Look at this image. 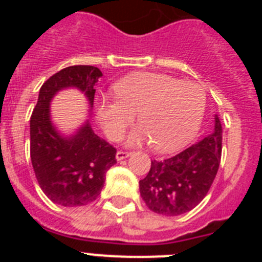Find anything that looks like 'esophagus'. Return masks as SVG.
Listing matches in <instances>:
<instances>
[{
    "instance_id": "esophagus-1",
    "label": "esophagus",
    "mask_w": 262,
    "mask_h": 262,
    "mask_svg": "<svg viewBox=\"0 0 262 262\" xmlns=\"http://www.w3.org/2000/svg\"><path fill=\"white\" fill-rule=\"evenodd\" d=\"M128 156H129V154H128V152H126V151H118L117 152V160H118V161H122V160L127 159Z\"/></svg>"
}]
</instances>
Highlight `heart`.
Returning <instances> with one entry per match:
<instances>
[{"mask_svg":"<svg viewBox=\"0 0 262 262\" xmlns=\"http://www.w3.org/2000/svg\"><path fill=\"white\" fill-rule=\"evenodd\" d=\"M117 98L102 99L97 117L106 135L117 140L135 119L140 126L127 135L128 145L152 143L159 152H173L193 140L206 111V93L195 82L165 73L143 72L118 81Z\"/></svg>","mask_w":262,"mask_h":262,"instance_id":"1","label":"heart"}]
</instances>
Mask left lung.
<instances>
[{
	"mask_svg": "<svg viewBox=\"0 0 262 262\" xmlns=\"http://www.w3.org/2000/svg\"><path fill=\"white\" fill-rule=\"evenodd\" d=\"M222 157V124L215 115L214 133L163 161L154 160L139 181L140 195L156 214L176 216L190 211L209 193Z\"/></svg>",
	"mask_w": 262,
	"mask_h": 262,
	"instance_id": "left-lung-1",
	"label": "left lung"
}]
</instances>
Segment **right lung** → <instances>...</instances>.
Returning <instances> with one entry per match:
<instances>
[{
  "label": "right lung",
  "instance_id": "add662e5",
  "mask_svg": "<svg viewBox=\"0 0 262 262\" xmlns=\"http://www.w3.org/2000/svg\"><path fill=\"white\" fill-rule=\"evenodd\" d=\"M101 76L97 67H67L39 90L30 119V155L39 186L56 205L77 207L96 201L106 172L117 163V149L97 136L88 120L69 136H62L51 120V101L62 89L76 88L93 107L94 86Z\"/></svg>",
  "mask_w": 262,
  "mask_h": 262
}]
</instances>
